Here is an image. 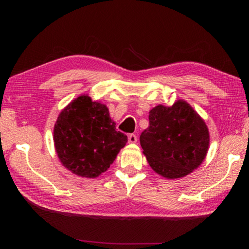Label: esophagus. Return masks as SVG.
Returning a JSON list of instances; mask_svg holds the SVG:
<instances>
[{"mask_svg":"<svg viewBox=\"0 0 249 249\" xmlns=\"http://www.w3.org/2000/svg\"><path fill=\"white\" fill-rule=\"evenodd\" d=\"M137 142V136L135 134H129L128 135V142L129 144H135Z\"/></svg>","mask_w":249,"mask_h":249,"instance_id":"34e87169","label":"esophagus"}]
</instances>
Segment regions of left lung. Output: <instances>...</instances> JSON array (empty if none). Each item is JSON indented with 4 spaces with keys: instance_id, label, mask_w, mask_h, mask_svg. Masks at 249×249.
Listing matches in <instances>:
<instances>
[{
    "instance_id": "1",
    "label": "left lung",
    "mask_w": 249,
    "mask_h": 249,
    "mask_svg": "<svg viewBox=\"0 0 249 249\" xmlns=\"http://www.w3.org/2000/svg\"><path fill=\"white\" fill-rule=\"evenodd\" d=\"M149 126L141 135L142 154L155 172L166 179L190 175L206 157L210 133L190 104L178 100L149 111Z\"/></svg>"
}]
</instances>
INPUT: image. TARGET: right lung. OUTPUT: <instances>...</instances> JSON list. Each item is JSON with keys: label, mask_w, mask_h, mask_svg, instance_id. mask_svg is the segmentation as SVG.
Returning <instances> with one entry per match:
<instances>
[{"label": "right lung", "mask_w": 249, "mask_h": 249, "mask_svg": "<svg viewBox=\"0 0 249 249\" xmlns=\"http://www.w3.org/2000/svg\"><path fill=\"white\" fill-rule=\"evenodd\" d=\"M127 142L116 130L105 104L80 95L58 115L53 126L54 149L62 166L82 178L107 171Z\"/></svg>", "instance_id": "obj_1"}]
</instances>
